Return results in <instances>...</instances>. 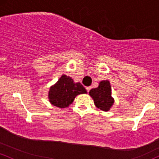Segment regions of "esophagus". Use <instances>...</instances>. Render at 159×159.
<instances>
[{
    "label": "esophagus",
    "instance_id": "34e87169",
    "mask_svg": "<svg viewBox=\"0 0 159 159\" xmlns=\"http://www.w3.org/2000/svg\"><path fill=\"white\" fill-rule=\"evenodd\" d=\"M90 89H91V87H87V88H86V90H87V91H88V92L90 91Z\"/></svg>",
    "mask_w": 159,
    "mask_h": 159
}]
</instances>
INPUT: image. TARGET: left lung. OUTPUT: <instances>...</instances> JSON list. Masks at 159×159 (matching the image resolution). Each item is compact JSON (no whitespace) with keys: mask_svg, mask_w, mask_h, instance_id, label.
I'll return each instance as SVG.
<instances>
[{"mask_svg":"<svg viewBox=\"0 0 159 159\" xmlns=\"http://www.w3.org/2000/svg\"><path fill=\"white\" fill-rule=\"evenodd\" d=\"M90 97L93 99L94 105L100 110L108 111L110 110L115 102L111 97V88L108 80H103L99 83L97 88H93L89 92Z\"/></svg>","mask_w":159,"mask_h":159,"instance_id":"obj_1","label":"left lung"}]
</instances>
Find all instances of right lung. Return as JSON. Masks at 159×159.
Wrapping results in <instances>:
<instances>
[{
	"instance_id": "1",
	"label": "right lung",
	"mask_w": 159,
	"mask_h": 159,
	"mask_svg": "<svg viewBox=\"0 0 159 159\" xmlns=\"http://www.w3.org/2000/svg\"><path fill=\"white\" fill-rule=\"evenodd\" d=\"M83 93H87V90L81 83H75L71 77L62 75L50 87L48 97L50 104L65 109L72 103L77 96Z\"/></svg>"
}]
</instances>
